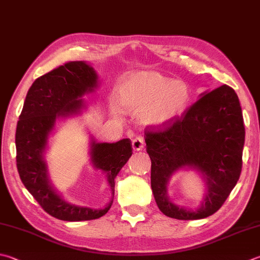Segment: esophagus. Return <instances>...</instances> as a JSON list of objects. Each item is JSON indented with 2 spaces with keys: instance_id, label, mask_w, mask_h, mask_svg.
<instances>
[{
  "instance_id": "obj_1",
  "label": "esophagus",
  "mask_w": 260,
  "mask_h": 260,
  "mask_svg": "<svg viewBox=\"0 0 260 260\" xmlns=\"http://www.w3.org/2000/svg\"><path fill=\"white\" fill-rule=\"evenodd\" d=\"M132 148L135 151H139L144 148V138L143 137H137L132 140Z\"/></svg>"
}]
</instances>
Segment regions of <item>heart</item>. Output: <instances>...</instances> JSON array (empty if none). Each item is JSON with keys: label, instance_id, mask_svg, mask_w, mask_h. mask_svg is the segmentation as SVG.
<instances>
[{"label": "heart", "instance_id": "b5f03b06", "mask_svg": "<svg viewBox=\"0 0 260 260\" xmlns=\"http://www.w3.org/2000/svg\"><path fill=\"white\" fill-rule=\"evenodd\" d=\"M122 109L141 122L164 125L182 114L190 101L189 87L156 71H139L122 81L117 91Z\"/></svg>", "mask_w": 260, "mask_h": 260}]
</instances>
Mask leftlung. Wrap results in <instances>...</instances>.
Masks as SVG:
<instances>
[{"instance_id": "1", "label": "left lung", "mask_w": 260, "mask_h": 260, "mask_svg": "<svg viewBox=\"0 0 260 260\" xmlns=\"http://www.w3.org/2000/svg\"><path fill=\"white\" fill-rule=\"evenodd\" d=\"M244 134L238 95L228 85L205 94L161 128L147 129L151 189L160 212L183 221L216 213L241 174ZM184 166L199 169L208 180L205 204L197 211L176 207L166 196L169 176Z\"/></svg>"}]
</instances>
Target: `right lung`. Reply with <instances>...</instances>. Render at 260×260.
I'll list each match as a JSON object with an SVG mask.
<instances>
[{"mask_svg":"<svg viewBox=\"0 0 260 260\" xmlns=\"http://www.w3.org/2000/svg\"><path fill=\"white\" fill-rule=\"evenodd\" d=\"M97 84L92 68L82 61L67 62L37 78L27 92L17 124V168L26 189L51 216L62 221H90L105 215L104 209L80 207L67 203L54 192L47 181L43 160L47 137L58 116L77 113L82 105L80 97L91 91ZM132 155L130 139L117 143H92L91 160L104 171L114 188V179Z\"/></svg>","mask_w":260,"mask_h":260,"instance_id":"1","label":"right lung"}]
</instances>
